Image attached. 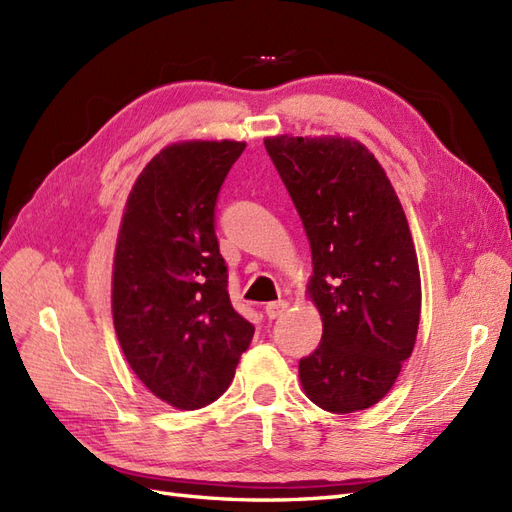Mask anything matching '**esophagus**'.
I'll list each match as a JSON object with an SVG mask.
<instances>
[{
  "instance_id": "esophagus-1",
  "label": "esophagus",
  "mask_w": 512,
  "mask_h": 512,
  "mask_svg": "<svg viewBox=\"0 0 512 512\" xmlns=\"http://www.w3.org/2000/svg\"><path fill=\"white\" fill-rule=\"evenodd\" d=\"M286 309H288V301H271L265 305V314L269 320H275V318H280Z\"/></svg>"
}]
</instances>
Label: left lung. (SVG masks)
<instances>
[{
    "mask_svg": "<svg viewBox=\"0 0 512 512\" xmlns=\"http://www.w3.org/2000/svg\"><path fill=\"white\" fill-rule=\"evenodd\" d=\"M265 147L312 247L322 339L299 361L301 384L322 410H365L391 391L421 318L404 209L378 160L350 138L284 134Z\"/></svg>",
    "mask_w": 512,
    "mask_h": 512,
    "instance_id": "8db88e82",
    "label": "left lung"
}]
</instances>
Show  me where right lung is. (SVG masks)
I'll return each mask as SVG.
<instances>
[{"instance_id": "add662e5", "label": "right lung", "mask_w": 512, "mask_h": 512, "mask_svg": "<svg viewBox=\"0 0 512 512\" xmlns=\"http://www.w3.org/2000/svg\"><path fill=\"white\" fill-rule=\"evenodd\" d=\"M245 143L162 149L128 196L113 265V322L147 389L179 410L218 399L254 337L228 297L215 203Z\"/></svg>"}]
</instances>
